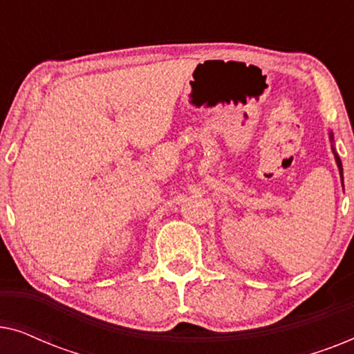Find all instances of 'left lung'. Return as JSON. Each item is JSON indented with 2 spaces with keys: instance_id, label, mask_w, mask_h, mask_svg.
I'll use <instances>...</instances> for the list:
<instances>
[{
  "instance_id": "obj_1",
  "label": "left lung",
  "mask_w": 354,
  "mask_h": 354,
  "mask_svg": "<svg viewBox=\"0 0 354 354\" xmlns=\"http://www.w3.org/2000/svg\"><path fill=\"white\" fill-rule=\"evenodd\" d=\"M330 142H333V135L330 132ZM332 151H333V156H335V161H337V166H338V171H340V177H342V183H343V167H342V161H340V156H338L335 148L332 147Z\"/></svg>"
}]
</instances>
